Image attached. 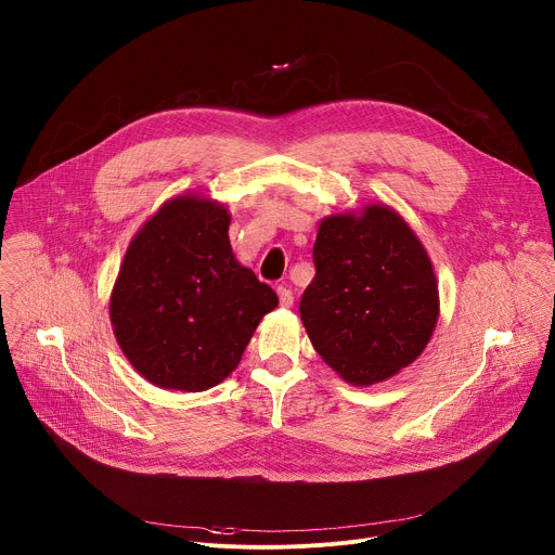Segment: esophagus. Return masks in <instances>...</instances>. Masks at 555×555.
Returning <instances> with one entry per match:
<instances>
[{"mask_svg": "<svg viewBox=\"0 0 555 555\" xmlns=\"http://www.w3.org/2000/svg\"><path fill=\"white\" fill-rule=\"evenodd\" d=\"M276 294H279V302H281V307H292L294 296H292V289H289V287L279 285V287H276Z\"/></svg>", "mask_w": 555, "mask_h": 555, "instance_id": "34e87169", "label": "esophagus"}]
</instances>
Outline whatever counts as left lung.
<instances>
[{
	"label": "left lung",
	"instance_id": "left-lung-1",
	"mask_svg": "<svg viewBox=\"0 0 555 555\" xmlns=\"http://www.w3.org/2000/svg\"><path fill=\"white\" fill-rule=\"evenodd\" d=\"M300 321L319 356L349 384L369 386L415 362L439 319L426 248L384 204L325 217Z\"/></svg>",
	"mask_w": 555,
	"mask_h": 555
}]
</instances>
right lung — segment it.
<instances>
[{"label":"right lung","instance_id":"add662e5","mask_svg":"<svg viewBox=\"0 0 555 555\" xmlns=\"http://www.w3.org/2000/svg\"><path fill=\"white\" fill-rule=\"evenodd\" d=\"M230 215L178 195L131 240L109 298L114 336L131 366L160 388L199 392L240 364L274 289L234 259Z\"/></svg>","mask_w":555,"mask_h":555}]
</instances>
